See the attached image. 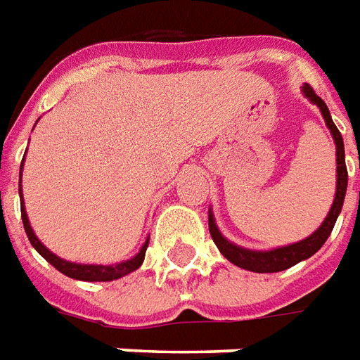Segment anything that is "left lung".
Masks as SVG:
<instances>
[{
    "instance_id": "left-lung-1",
    "label": "left lung",
    "mask_w": 360,
    "mask_h": 360,
    "mask_svg": "<svg viewBox=\"0 0 360 360\" xmlns=\"http://www.w3.org/2000/svg\"><path fill=\"white\" fill-rule=\"evenodd\" d=\"M302 92L309 98L310 102L316 103L322 115H324V121L328 129L332 131L333 141H335V154H338V188H335V198H333L332 210L328 212L324 224L318 227L314 233L302 239L299 243H293V245H287V247H279V249L274 250H249L241 249L233 243H229L219 233L218 227H216V221H214V216H208V227H210V235L216 247L219 249V252L229 260L233 262L235 266L239 268H245L249 271H258V274H271V271H281L291 268L297 262H301L304 258L312 257L322 245L326 243V239L332 233L333 226H335V219L340 216L341 208H343V198H345V191H347V167H345V148H343V139H341V133L338 131V127L332 121V115L328 111V105L324 103V100L316 96V92L312 90L310 84H304L302 86Z\"/></svg>"
}]
</instances>
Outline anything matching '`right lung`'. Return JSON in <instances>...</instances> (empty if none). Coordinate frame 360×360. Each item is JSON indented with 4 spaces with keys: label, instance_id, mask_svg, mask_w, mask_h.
Listing matches in <instances>:
<instances>
[{
    "label": "right lung",
    "instance_id": "right-lung-1",
    "mask_svg": "<svg viewBox=\"0 0 360 360\" xmlns=\"http://www.w3.org/2000/svg\"><path fill=\"white\" fill-rule=\"evenodd\" d=\"M22 169V167H20ZM19 183H20V173H19ZM19 195L22 196L20 193V185H19ZM20 218H22V226H25V231H27V237L30 245L34 247L40 255H42L48 262H50L56 270H59L61 274H65L69 278L73 279H81V281H111V279H117L121 276H127V274H131L139 266L142 264V260H144V255H146V249H148V241L142 245L141 252L133 257L131 260H127V262H119L115 266H100V264H75V262H67L63 258L56 257L53 252L44 247L42 243L38 241V237L32 231V227L28 224L27 218V212H25V204L20 202Z\"/></svg>",
    "mask_w": 360,
    "mask_h": 360
}]
</instances>
